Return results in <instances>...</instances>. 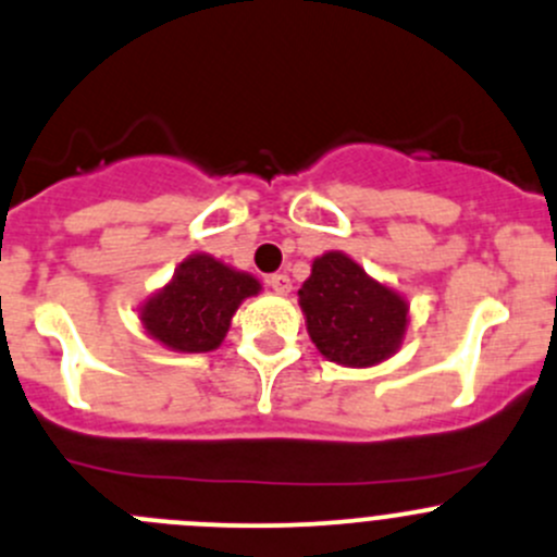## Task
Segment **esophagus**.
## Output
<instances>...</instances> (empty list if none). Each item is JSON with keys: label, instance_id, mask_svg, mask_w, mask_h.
<instances>
[{"label": "esophagus", "instance_id": "1", "mask_svg": "<svg viewBox=\"0 0 557 557\" xmlns=\"http://www.w3.org/2000/svg\"><path fill=\"white\" fill-rule=\"evenodd\" d=\"M267 283H269V288H272L274 294H280V296H288L290 288H294V283H290L288 274H272Z\"/></svg>", "mask_w": 557, "mask_h": 557}]
</instances>
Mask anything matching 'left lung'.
<instances>
[{
    "mask_svg": "<svg viewBox=\"0 0 557 557\" xmlns=\"http://www.w3.org/2000/svg\"><path fill=\"white\" fill-rule=\"evenodd\" d=\"M299 305L315 348L345 367L381 364L408 329V301L337 250L312 261Z\"/></svg>",
    "mask_w": 557,
    "mask_h": 557,
    "instance_id": "obj_1",
    "label": "left lung"
}]
</instances>
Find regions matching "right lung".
Segmentation results:
<instances>
[{"mask_svg": "<svg viewBox=\"0 0 557 557\" xmlns=\"http://www.w3.org/2000/svg\"><path fill=\"white\" fill-rule=\"evenodd\" d=\"M261 290L252 274L236 272L207 252L185 258L171 283L141 305L147 334L182 354H207L225 339L231 318Z\"/></svg>", "mask_w": 557, "mask_h": 557, "instance_id": "1", "label": "right lung"}]
</instances>
